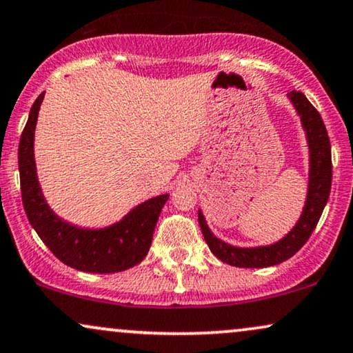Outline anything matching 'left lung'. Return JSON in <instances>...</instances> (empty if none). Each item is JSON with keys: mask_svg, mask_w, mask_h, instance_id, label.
I'll use <instances>...</instances> for the list:
<instances>
[{"mask_svg": "<svg viewBox=\"0 0 353 353\" xmlns=\"http://www.w3.org/2000/svg\"><path fill=\"white\" fill-rule=\"evenodd\" d=\"M290 101L300 114L301 123L306 130L307 145H310V184H307V199L303 210L300 221L290 233L280 239L279 243L264 248H234L223 243L213 236L208 230L202 213L199 212V225L202 228L203 238L207 241L210 251L220 259L221 262L246 267V269H259V267L276 265L287 261L305 246L310 239L316 225H318L323 210L327 203L332 184V159H331V141L327 130L314 105L306 99L300 91H290Z\"/></svg>", "mask_w": 353, "mask_h": 353, "instance_id": "1", "label": "left lung"}]
</instances>
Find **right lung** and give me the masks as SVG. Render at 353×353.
I'll list each match as a JSON object with an SVG mask.
<instances>
[{"label": "right lung", "instance_id": "add662e5", "mask_svg": "<svg viewBox=\"0 0 353 353\" xmlns=\"http://www.w3.org/2000/svg\"><path fill=\"white\" fill-rule=\"evenodd\" d=\"M43 94L32 104L17 151L22 205L30 225L55 257L77 270L114 274L140 264L150 251L156 221L169 195L138 205L122 221L104 230H81L53 215L43 200L34 161V130Z\"/></svg>", "mask_w": 353, "mask_h": 353}]
</instances>
